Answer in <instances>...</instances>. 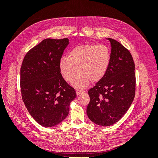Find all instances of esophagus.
I'll return each mask as SVG.
<instances>
[{
	"mask_svg": "<svg viewBox=\"0 0 158 158\" xmlns=\"http://www.w3.org/2000/svg\"><path fill=\"white\" fill-rule=\"evenodd\" d=\"M85 92L84 90H81V89H77L76 90V95H79L80 94H82V93H84Z\"/></svg>",
	"mask_w": 158,
	"mask_h": 158,
	"instance_id": "obj_1",
	"label": "esophagus"
}]
</instances>
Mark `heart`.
I'll use <instances>...</instances> for the list:
<instances>
[{"label":"heart","mask_w":158,"mask_h":158,"mask_svg":"<svg viewBox=\"0 0 158 158\" xmlns=\"http://www.w3.org/2000/svg\"><path fill=\"white\" fill-rule=\"evenodd\" d=\"M111 63V51L106 45H83L72 49L68 58L59 60V73L67 82L78 88L86 87L91 82L97 83L106 75Z\"/></svg>","instance_id":"obj_1"}]
</instances>
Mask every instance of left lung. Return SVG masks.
I'll return each mask as SVG.
<instances>
[{"label": "left lung", "instance_id": "left-lung-1", "mask_svg": "<svg viewBox=\"0 0 158 158\" xmlns=\"http://www.w3.org/2000/svg\"><path fill=\"white\" fill-rule=\"evenodd\" d=\"M111 45V63L105 77L88 90L90 101L87 114L101 126L118 122L130 107L135 96V65L126 47L108 38Z\"/></svg>", "mask_w": 158, "mask_h": 158}]
</instances>
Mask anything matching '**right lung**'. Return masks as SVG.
<instances>
[{"label": "right lung", "mask_w": 158, "mask_h": 158, "mask_svg": "<svg viewBox=\"0 0 158 158\" xmlns=\"http://www.w3.org/2000/svg\"><path fill=\"white\" fill-rule=\"evenodd\" d=\"M69 43L68 38L45 39L28 51L22 61V98L31 116L41 126L52 127L63 121L76 97L59 69Z\"/></svg>", "instance_id": "1"}]
</instances>
